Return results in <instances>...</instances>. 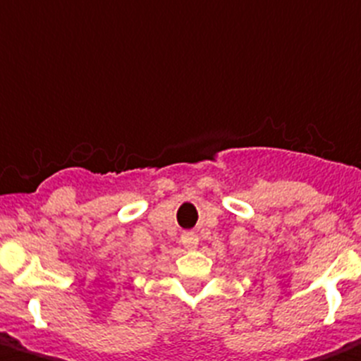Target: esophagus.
<instances>
[{
    "label": "esophagus",
    "instance_id": "34e87169",
    "mask_svg": "<svg viewBox=\"0 0 361 361\" xmlns=\"http://www.w3.org/2000/svg\"><path fill=\"white\" fill-rule=\"evenodd\" d=\"M180 243H183V246L184 248H188V250H195L197 245H199V237H197L193 232H186L183 233V237H180Z\"/></svg>",
    "mask_w": 361,
    "mask_h": 361
}]
</instances>
